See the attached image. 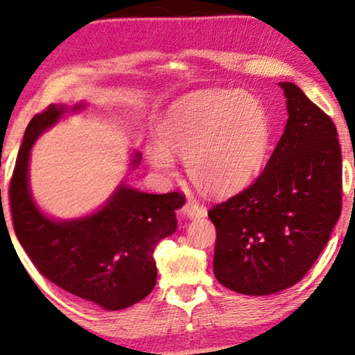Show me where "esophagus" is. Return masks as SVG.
<instances>
[{"label": "esophagus", "instance_id": "34e87169", "mask_svg": "<svg viewBox=\"0 0 355 355\" xmlns=\"http://www.w3.org/2000/svg\"><path fill=\"white\" fill-rule=\"evenodd\" d=\"M184 216H187L189 219H193V217H205L206 216V208L201 203H198V201L190 198L185 201L184 205Z\"/></svg>", "mask_w": 355, "mask_h": 355}]
</instances>
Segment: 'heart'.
Here are the masks:
<instances>
[{"mask_svg":"<svg viewBox=\"0 0 355 355\" xmlns=\"http://www.w3.org/2000/svg\"><path fill=\"white\" fill-rule=\"evenodd\" d=\"M160 143L146 154L165 174L173 155L184 157L192 182L211 195L243 189L260 173L268 157L271 123L259 98L243 90H208L184 98L159 125Z\"/></svg>","mask_w":355,"mask_h":355,"instance_id":"1","label":"heart"}]
</instances>
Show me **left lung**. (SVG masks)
Wrapping results in <instances>:
<instances>
[{
	"mask_svg": "<svg viewBox=\"0 0 355 355\" xmlns=\"http://www.w3.org/2000/svg\"><path fill=\"white\" fill-rule=\"evenodd\" d=\"M288 119L265 170L208 211L214 276L244 295L284 291L306 275L341 214V147L327 114L292 83H281Z\"/></svg>",
	"mask_w": 355,
	"mask_h": 355,
	"instance_id": "left-lung-1",
	"label": "left lung"
}]
</instances>
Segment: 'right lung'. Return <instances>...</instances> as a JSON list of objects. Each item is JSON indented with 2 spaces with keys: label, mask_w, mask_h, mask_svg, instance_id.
<instances>
[{
  "label": "right lung",
  "mask_w": 355,
  "mask_h": 355,
  "mask_svg": "<svg viewBox=\"0 0 355 355\" xmlns=\"http://www.w3.org/2000/svg\"><path fill=\"white\" fill-rule=\"evenodd\" d=\"M83 107L85 105L73 109L51 105L31 119L9 185L12 225L42 276L76 297L117 311L154 291V249L176 230L174 211L185 203V196L179 192L144 193L119 185L107 203L87 217L53 220L42 214L30 193V149L64 112ZM139 159L136 154L132 165H138Z\"/></svg>",
  "instance_id": "obj_1"
}]
</instances>
